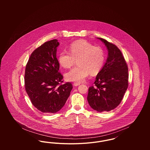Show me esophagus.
<instances>
[{
    "mask_svg": "<svg viewBox=\"0 0 150 150\" xmlns=\"http://www.w3.org/2000/svg\"><path fill=\"white\" fill-rule=\"evenodd\" d=\"M80 84V83H74V86H79Z\"/></svg>",
    "mask_w": 150,
    "mask_h": 150,
    "instance_id": "34e87169",
    "label": "esophagus"
}]
</instances>
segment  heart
<instances>
[{
    "instance_id": "obj_1",
    "label": "heart",
    "mask_w": 150,
    "mask_h": 150,
    "mask_svg": "<svg viewBox=\"0 0 150 150\" xmlns=\"http://www.w3.org/2000/svg\"><path fill=\"white\" fill-rule=\"evenodd\" d=\"M58 60L64 69H70L77 60L78 66L66 72L64 78L67 81L80 83L88 76L90 72L94 75L101 70L105 61V54L102 48L81 40L72 43L70 52L62 50Z\"/></svg>"
}]
</instances>
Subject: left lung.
<instances>
[{
	"label": "left lung",
	"instance_id": "8db88e82",
	"mask_svg": "<svg viewBox=\"0 0 150 150\" xmlns=\"http://www.w3.org/2000/svg\"><path fill=\"white\" fill-rule=\"evenodd\" d=\"M108 50L106 62L97 74L94 86L89 88L87 100L98 112L110 111L121 102L128 86V69L120 50L112 43L97 38Z\"/></svg>",
	"mask_w": 150,
	"mask_h": 150
}]
</instances>
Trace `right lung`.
<instances>
[{
	"instance_id": "1",
	"label": "right lung",
	"mask_w": 150,
	"mask_h": 150,
	"mask_svg": "<svg viewBox=\"0 0 150 150\" xmlns=\"http://www.w3.org/2000/svg\"><path fill=\"white\" fill-rule=\"evenodd\" d=\"M57 39L44 43L31 54L26 66L25 86L32 104L41 112L54 114L64 107L72 89L58 72Z\"/></svg>"
}]
</instances>
